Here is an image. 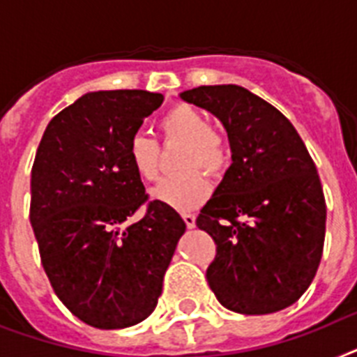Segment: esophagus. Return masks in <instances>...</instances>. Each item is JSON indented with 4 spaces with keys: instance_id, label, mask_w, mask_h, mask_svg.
<instances>
[{
    "instance_id": "obj_1",
    "label": "esophagus",
    "mask_w": 357,
    "mask_h": 357,
    "mask_svg": "<svg viewBox=\"0 0 357 357\" xmlns=\"http://www.w3.org/2000/svg\"><path fill=\"white\" fill-rule=\"evenodd\" d=\"M182 219H184L185 226L188 228H195V222H197V217L193 213H182Z\"/></svg>"
}]
</instances>
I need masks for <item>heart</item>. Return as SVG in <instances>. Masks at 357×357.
<instances>
[{
  "instance_id": "heart-1",
  "label": "heart",
  "mask_w": 357,
  "mask_h": 357,
  "mask_svg": "<svg viewBox=\"0 0 357 357\" xmlns=\"http://www.w3.org/2000/svg\"><path fill=\"white\" fill-rule=\"evenodd\" d=\"M160 131L167 140L182 142L178 166L184 172L162 178L151 190V199L173 210L190 211L199 208L210 197L211 184L195 166L211 175H220L228 166V144L220 132L210 129L204 114L191 105H175L160 120ZM126 158L135 175L151 182L158 175V147L151 138L137 132L129 138ZM190 167V170H185Z\"/></svg>"
}]
</instances>
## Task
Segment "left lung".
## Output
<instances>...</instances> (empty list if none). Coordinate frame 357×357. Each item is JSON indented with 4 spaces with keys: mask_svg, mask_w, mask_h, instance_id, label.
Masks as SVG:
<instances>
[{
    "mask_svg": "<svg viewBox=\"0 0 357 357\" xmlns=\"http://www.w3.org/2000/svg\"><path fill=\"white\" fill-rule=\"evenodd\" d=\"M178 96L215 114L231 149V166L197 217L217 244L208 284L237 314L294 305L317 272L326 222L319 175L301 137L241 85H200Z\"/></svg>",
    "mask_w": 357,
    "mask_h": 357,
    "instance_id": "1",
    "label": "left lung"
}]
</instances>
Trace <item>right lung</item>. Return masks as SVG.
<instances>
[{
    "mask_svg": "<svg viewBox=\"0 0 357 357\" xmlns=\"http://www.w3.org/2000/svg\"><path fill=\"white\" fill-rule=\"evenodd\" d=\"M164 102L149 91L87 93L49 122L31 173V225L60 301L94 328L146 319L185 222L147 200L126 158L129 138Z\"/></svg>",
    "mask_w": 357,
    "mask_h": 357,
    "instance_id": "right-lung-1",
    "label": "right lung"
}]
</instances>
